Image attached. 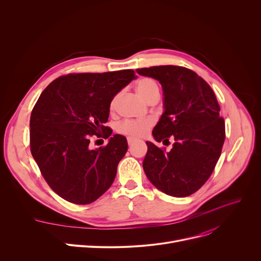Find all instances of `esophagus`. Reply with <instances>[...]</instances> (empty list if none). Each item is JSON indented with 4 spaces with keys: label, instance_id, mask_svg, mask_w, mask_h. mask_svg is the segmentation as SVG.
Instances as JSON below:
<instances>
[{
    "label": "esophagus",
    "instance_id": "1",
    "mask_svg": "<svg viewBox=\"0 0 261 261\" xmlns=\"http://www.w3.org/2000/svg\"><path fill=\"white\" fill-rule=\"evenodd\" d=\"M133 143H134V140L131 139V138H128V145H129V146H132Z\"/></svg>",
    "mask_w": 261,
    "mask_h": 261
}]
</instances>
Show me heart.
I'll return each mask as SVG.
<instances>
[{"mask_svg":"<svg viewBox=\"0 0 261 261\" xmlns=\"http://www.w3.org/2000/svg\"><path fill=\"white\" fill-rule=\"evenodd\" d=\"M136 90L139 94L146 100L149 101L153 97H160V87L158 82L152 78H143L141 79L138 85H136ZM118 95L111 100L109 106L110 111H114L116 107ZM152 121L150 119L146 120H125L120 122L116 128V131L119 134L126 135L131 139H140L148 132V130L151 128Z\"/></svg>","mask_w":261,"mask_h":261,"instance_id":"obj_1","label":"heart"}]
</instances>
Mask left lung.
I'll return each instance as SVG.
<instances>
[{"instance_id": "obj_1", "label": "left lung", "mask_w": 261, "mask_h": 261, "mask_svg": "<svg viewBox=\"0 0 261 261\" xmlns=\"http://www.w3.org/2000/svg\"><path fill=\"white\" fill-rule=\"evenodd\" d=\"M140 75L160 81L164 108L152 131L156 142L174 144L169 152L146 142L144 171L158 189L183 198L206 182L220 158L225 139L224 119L210 85L197 73L177 65L138 68Z\"/></svg>"}]
</instances>
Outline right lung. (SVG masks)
Wrapping results in <instances>:
<instances>
[{
	"instance_id": "obj_1",
	"label": "right lung",
	"mask_w": 261,
	"mask_h": 261,
	"mask_svg": "<svg viewBox=\"0 0 261 261\" xmlns=\"http://www.w3.org/2000/svg\"><path fill=\"white\" fill-rule=\"evenodd\" d=\"M135 78L133 70L67 74L41 93L31 115V151L49 187L64 200L90 204L112 185L127 140L115 134L105 147L91 150L90 138L112 134L103 126L110 102Z\"/></svg>"
}]
</instances>
